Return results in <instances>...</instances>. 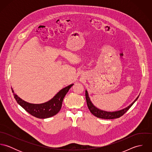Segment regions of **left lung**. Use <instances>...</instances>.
Returning a JSON list of instances; mask_svg holds the SVG:
<instances>
[{"mask_svg": "<svg viewBox=\"0 0 152 152\" xmlns=\"http://www.w3.org/2000/svg\"><path fill=\"white\" fill-rule=\"evenodd\" d=\"M139 95L136 98V99L129 105L128 107L125 108L121 109L120 110L115 111V112H108L105 110H103L101 109L96 108L95 106L94 105L92 102L91 101L90 98L88 95V93L87 90H86V98L87 101V106L88 108L89 109L90 112L93 114L94 116H95L97 118H101V119H112L115 118H118L122 116L125 113H126L129 109L133 105V104L136 101V100L138 99Z\"/></svg>", "mask_w": 152, "mask_h": 152, "instance_id": "left-lung-1", "label": "left lung"}]
</instances>
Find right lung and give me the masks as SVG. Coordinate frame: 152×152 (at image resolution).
<instances>
[{
	"label": "right lung",
	"mask_w": 152,
	"mask_h": 152,
	"mask_svg": "<svg viewBox=\"0 0 152 152\" xmlns=\"http://www.w3.org/2000/svg\"><path fill=\"white\" fill-rule=\"evenodd\" d=\"M73 85L72 84L63 88L50 101L40 104H30L26 102L15 94L13 90H12V92L17 102L28 113L37 118L45 119L53 116L58 113L61 108L65 95Z\"/></svg>",
	"instance_id": "1"
}]
</instances>
